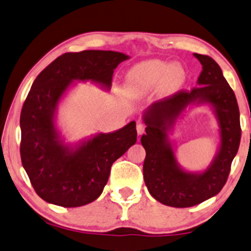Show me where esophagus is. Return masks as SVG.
<instances>
[{
	"label": "esophagus",
	"instance_id": "obj_1",
	"mask_svg": "<svg viewBox=\"0 0 251 251\" xmlns=\"http://www.w3.org/2000/svg\"><path fill=\"white\" fill-rule=\"evenodd\" d=\"M145 128H146V126L143 125V124L139 123L138 126H136V131H138V134H139V135L143 134V133H145Z\"/></svg>",
	"mask_w": 251,
	"mask_h": 251
}]
</instances>
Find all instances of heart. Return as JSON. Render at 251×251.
I'll return each mask as SVG.
<instances>
[{
  "label": "heart",
  "instance_id": "obj_1",
  "mask_svg": "<svg viewBox=\"0 0 251 251\" xmlns=\"http://www.w3.org/2000/svg\"><path fill=\"white\" fill-rule=\"evenodd\" d=\"M187 71L180 63L148 59L131 68L125 76V91L132 98H142L159 86L163 96H170L185 85Z\"/></svg>",
  "mask_w": 251,
  "mask_h": 251
}]
</instances>
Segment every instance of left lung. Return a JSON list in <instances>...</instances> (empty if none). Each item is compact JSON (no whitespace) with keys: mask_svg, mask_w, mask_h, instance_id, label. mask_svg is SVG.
<instances>
[{"mask_svg":"<svg viewBox=\"0 0 251 251\" xmlns=\"http://www.w3.org/2000/svg\"><path fill=\"white\" fill-rule=\"evenodd\" d=\"M194 56L202 64L199 87L190 92L180 91L152 103L142 116L147 126L146 134L141 136V145L146 150L143 163L146 186L153 199L175 208L200 204L222 190L241 140L238 102L222 69L210 56L201 53ZM201 104L212 106L219 123L221 141L208 168L200 173H190L181 168L176 160L169 133L187 108Z\"/></svg>","mask_w":251,"mask_h":251,"instance_id":"obj_1","label":"left lung"}]
</instances>
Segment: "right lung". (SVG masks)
Returning a JSON list of instances; mask_svg holds the SVG:
<instances>
[{
	"label": "right lung",
	"mask_w": 251,
	"mask_h": 251,
	"mask_svg": "<svg viewBox=\"0 0 251 251\" xmlns=\"http://www.w3.org/2000/svg\"><path fill=\"white\" fill-rule=\"evenodd\" d=\"M129 56L111 50L63 53L33 82L21 113V157L33 188L51 204L75 208L95 201L113 162L136 142L134 120L118 131L66 143L57 127L59 102L75 81L111 88L113 70Z\"/></svg>",
	"instance_id": "add662e5"
}]
</instances>
